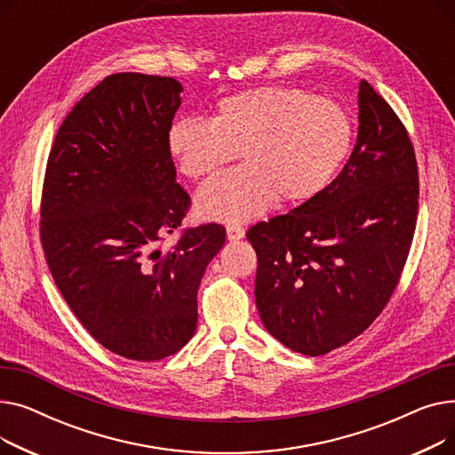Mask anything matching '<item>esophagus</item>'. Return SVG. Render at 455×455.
<instances>
[{"mask_svg":"<svg viewBox=\"0 0 455 455\" xmlns=\"http://www.w3.org/2000/svg\"><path fill=\"white\" fill-rule=\"evenodd\" d=\"M243 235H245V228L242 225H237V223H228L227 225V237H228L230 242L242 240Z\"/></svg>","mask_w":455,"mask_h":455,"instance_id":"34e87169","label":"esophagus"}]
</instances>
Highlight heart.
<instances>
[{
  "instance_id": "obj_1",
  "label": "heart",
  "mask_w": 455,
  "mask_h": 455,
  "mask_svg": "<svg viewBox=\"0 0 455 455\" xmlns=\"http://www.w3.org/2000/svg\"><path fill=\"white\" fill-rule=\"evenodd\" d=\"M352 119L336 101L300 88L259 86L215 105L208 122L184 117L167 131L179 170L201 179L232 162L242 167L206 182L197 206L208 218L245 221L278 203L315 197L352 146Z\"/></svg>"
}]
</instances>
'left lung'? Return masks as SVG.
I'll list each match as a JSON object with an SVG mask.
<instances>
[{
  "label": "left lung",
  "mask_w": 455,
  "mask_h": 455,
  "mask_svg": "<svg viewBox=\"0 0 455 455\" xmlns=\"http://www.w3.org/2000/svg\"><path fill=\"white\" fill-rule=\"evenodd\" d=\"M360 131L341 173L290 213L249 228L256 307L288 348L323 355L365 331L391 300L419 213L408 129L360 84Z\"/></svg>",
  "instance_id": "obj_1"
}]
</instances>
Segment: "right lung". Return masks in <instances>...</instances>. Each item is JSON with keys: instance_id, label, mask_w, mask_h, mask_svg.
<instances>
[{"instance_id": "right-lung-1", "label": "right lung", "mask_w": 455, "mask_h": 455, "mask_svg": "<svg viewBox=\"0 0 455 455\" xmlns=\"http://www.w3.org/2000/svg\"><path fill=\"white\" fill-rule=\"evenodd\" d=\"M182 84L114 74L62 122L47 158L40 240L47 266L90 336L134 362L179 352L197 328V290L225 227L184 228L191 206L167 149Z\"/></svg>"}]
</instances>
